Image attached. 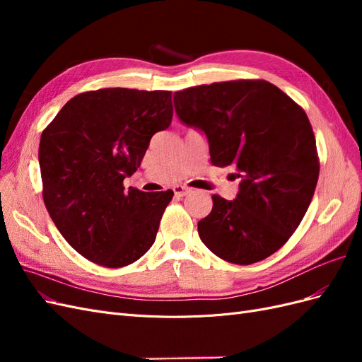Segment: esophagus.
Wrapping results in <instances>:
<instances>
[{"mask_svg": "<svg viewBox=\"0 0 362 362\" xmlns=\"http://www.w3.org/2000/svg\"><path fill=\"white\" fill-rule=\"evenodd\" d=\"M190 192H192V189L185 187V185H175V187H173V194L177 196V198H182V196L189 194Z\"/></svg>", "mask_w": 362, "mask_h": 362, "instance_id": "esophagus-1", "label": "esophagus"}]
</instances>
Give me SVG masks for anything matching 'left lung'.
<instances>
[{
	"label": "left lung",
	"instance_id": "8db88e82",
	"mask_svg": "<svg viewBox=\"0 0 362 362\" xmlns=\"http://www.w3.org/2000/svg\"><path fill=\"white\" fill-rule=\"evenodd\" d=\"M184 125L202 131L214 166H234V201L213 194L198 222L202 243L233 264H254L287 242L311 204L319 158L308 116L264 80L223 81L173 93Z\"/></svg>",
	"mask_w": 362,
	"mask_h": 362
}]
</instances>
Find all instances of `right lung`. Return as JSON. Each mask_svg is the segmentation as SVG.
Wrapping results in <instances>:
<instances>
[{
  "mask_svg": "<svg viewBox=\"0 0 362 362\" xmlns=\"http://www.w3.org/2000/svg\"><path fill=\"white\" fill-rule=\"evenodd\" d=\"M172 93L113 87L84 92L43 129V202L64 240L89 261L124 267L154 245L173 192L129 187L151 137L172 122Z\"/></svg>",
  "mask_w": 362,
  "mask_h": 362,
  "instance_id": "1",
  "label": "right lung"
}]
</instances>
